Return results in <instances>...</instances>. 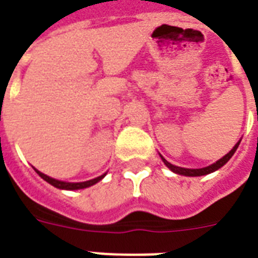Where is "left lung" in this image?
Instances as JSON below:
<instances>
[{
	"label": "left lung",
	"instance_id": "obj_1",
	"mask_svg": "<svg viewBox=\"0 0 258 258\" xmlns=\"http://www.w3.org/2000/svg\"><path fill=\"white\" fill-rule=\"evenodd\" d=\"M238 145H240V142H238V143H237V145L234 146V147H233V149L230 150V151H229L226 155H225V157L221 158L220 161H217L216 163H213L212 166H208V167H204V169H183V167H178V166L171 165V163L166 161L165 158L162 157V155H161V158H162V161H163V163H165V165L167 166L170 170H171V171L176 172V174H179V175H186V176L206 175V174H210V172L221 169V167H222V166H224L225 163H226V162H228L229 159L233 157V154L236 153V150H237V147H238Z\"/></svg>",
	"mask_w": 258,
	"mask_h": 258
}]
</instances>
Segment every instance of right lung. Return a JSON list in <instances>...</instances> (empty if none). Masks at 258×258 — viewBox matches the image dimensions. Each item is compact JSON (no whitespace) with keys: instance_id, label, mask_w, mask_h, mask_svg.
Segmentation results:
<instances>
[{"instance_id":"obj_1","label":"right lung","mask_w":258,"mask_h":258,"mask_svg":"<svg viewBox=\"0 0 258 258\" xmlns=\"http://www.w3.org/2000/svg\"><path fill=\"white\" fill-rule=\"evenodd\" d=\"M36 170V169H34ZM36 172H37L38 175L41 176L42 179L46 180L48 183H50L52 186H54V187L57 188H64V190H79V188H86V187H89V186H92V184L97 183L99 180L103 179L105 176V174H103V175L97 176V178H95V179H91V180H87V182H79V183H71V182H62V180H57V179H53V178H50V176L45 175V174H42V172H40L38 170H36Z\"/></svg>"}]
</instances>
